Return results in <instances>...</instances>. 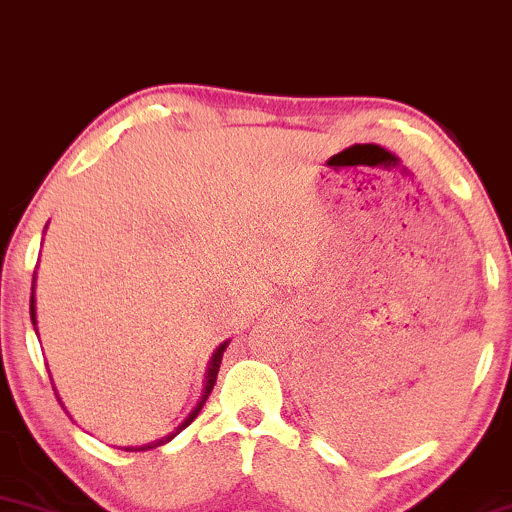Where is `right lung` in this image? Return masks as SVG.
Instances as JSON below:
<instances>
[{
	"label": "right lung",
	"mask_w": 512,
	"mask_h": 512,
	"mask_svg": "<svg viewBox=\"0 0 512 512\" xmlns=\"http://www.w3.org/2000/svg\"><path fill=\"white\" fill-rule=\"evenodd\" d=\"M45 230H47V227H45ZM30 321H33L35 333H38V321H35V280H33V292H30ZM227 345H230V340H225V342H222V345H218V350H215V352H213V357H210V362H208V371H206V386H203L201 400L196 402V407H194V410H191L189 417H186L184 422L179 424L177 429L172 431V434L162 436V438H158V441H153V443H146V446H129V448H124V450H129V453H141V450H150V448L165 446V443H167V441H172V438L177 436L179 431L186 429V426H189L191 422H194V419L198 417V412H201V407L206 405V400H208L210 390H213V386H215V378H218L220 362H222V352L227 350ZM50 378H52V376H50ZM54 395H57V390H54ZM57 400H59V405H62V398H59V395H57Z\"/></svg>",
	"instance_id": "add662e5"
}]
</instances>
